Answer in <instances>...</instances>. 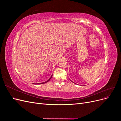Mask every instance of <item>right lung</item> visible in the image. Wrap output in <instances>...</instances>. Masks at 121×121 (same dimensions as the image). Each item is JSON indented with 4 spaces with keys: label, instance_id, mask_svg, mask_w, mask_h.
Segmentation results:
<instances>
[{
    "label": "right lung",
    "instance_id": "add662e5",
    "mask_svg": "<svg viewBox=\"0 0 121 121\" xmlns=\"http://www.w3.org/2000/svg\"><path fill=\"white\" fill-rule=\"evenodd\" d=\"M52 77H51L48 80H47V81H46V82H43V83H38V84H44V83H46V82H48L49 81V80L51 79V78H52Z\"/></svg>",
    "mask_w": 121,
    "mask_h": 121
}]
</instances>
